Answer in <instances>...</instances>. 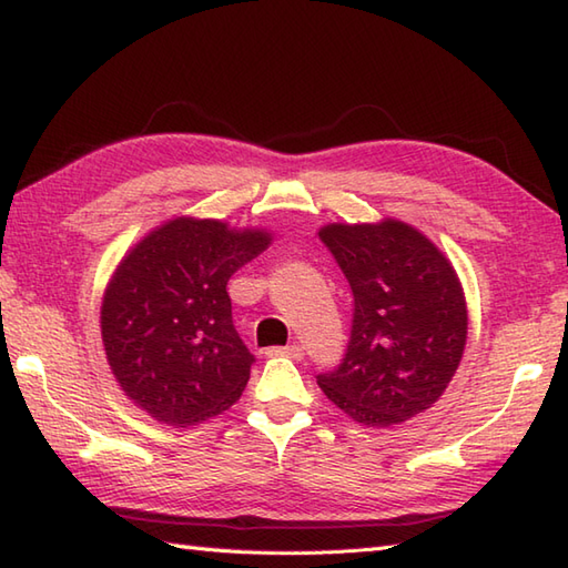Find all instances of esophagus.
<instances>
[{
  "mask_svg": "<svg viewBox=\"0 0 568 568\" xmlns=\"http://www.w3.org/2000/svg\"><path fill=\"white\" fill-rule=\"evenodd\" d=\"M265 354H268V356H287V358L300 361L305 352H303V346H300V344H293V346H273Z\"/></svg>",
  "mask_w": 568,
  "mask_h": 568,
  "instance_id": "obj_1",
  "label": "esophagus"
}]
</instances>
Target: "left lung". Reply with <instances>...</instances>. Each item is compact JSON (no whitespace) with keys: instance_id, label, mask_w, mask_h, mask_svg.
Returning a JSON list of instances; mask_svg holds the SVG:
<instances>
[{"instance_id":"obj_1","label":"left lung","mask_w":568,"mask_h":568,"mask_svg":"<svg viewBox=\"0 0 568 568\" xmlns=\"http://www.w3.org/2000/svg\"><path fill=\"white\" fill-rule=\"evenodd\" d=\"M320 239L354 293L352 339L322 393L366 427H393L439 400L462 364L468 312L452 261L400 220L327 224Z\"/></svg>"}]
</instances>
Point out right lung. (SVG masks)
Wrapping results in <instances>:
<instances>
[{
    "label": "right lung",
    "mask_w": 568,
    "mask_h": 568,
    "mask_svg": "<svg viewBox=\"0 0 568 568\" xmlns=\"http://www.w3.org/2000/svg\"><path fill=\"white\" fill-rule=\"evenodd\" d=\"M268 244L265 229L175 216L116 265L102 297V344L119 388L143 413L187 427L239 400L253 354L234 329L226 283Z\"/></svg>",
    "instance_id": "right-lung-1"
}]
</instances>
